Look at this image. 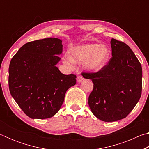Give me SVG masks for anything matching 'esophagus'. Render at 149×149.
Instances as JSON below:
<instances>
[{"label": "esophagus", "instance_id": "obj_1", "mask_svg": "<svg viewBox=\"0 0 149 149\" xmlns=\"http://www.w3.org/2000/svg\"><path fill=\"white\" fill-rule=\"evenodd\" d=\"M83 79H84V78H83L82 76H81V75H78V76L77 77V83L81 82Z\"/></svg>", "mask_w": 149, "mask_h": 149}]
</instances>
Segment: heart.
<instances>
[{"label": "heart", "mask_w": 149, "mask_h": 149, "mask_svg": "<svg viewBox=\"0 0 149 149\" xmlns=\"http://www.w3.org/2000/svg\"><path fill=\"white\" fill-rule=\"evenodd\" d=\"M110 49L107 45L97 43L85 44L74 48L64 59L65 64L72 66L74 63L85 62L89 71H99L104 66L110 56Z\"/></svg>", "instance_id": "obj_1"}]
</instances>
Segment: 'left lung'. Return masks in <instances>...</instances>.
I'll list each match as a JSON object with an SVG mask.
<instances>
[{
  "mask_svg": "<svg viewBox=\"0 0 149 149\" xmlns=\"http://www.w3.org/2000/svg\"><path fill=\"white\" fill-rule=\"evenodd\" d=\"M112 55L107 65L97 73H83L91 79L90 109L104 122L125 118L137 104L142 91V67L127 45L116 39L110 41Z\"/></svg>",
  "mask_w": 149,
  "mask_h": 149,
  "instance_id": "1",
  "label": "left lung"
}]
</instances>
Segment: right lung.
Here are the masks:
<instances>
[{
	"label": "right lung",
	"instance_id": "1",
	"mask_svg": "<svg viewBox=\"0 0 149 149\" xmlns=\"http://www.w3.org/2000/svg\"><path fill=\"white\" fill-rule=\"evenodd\" d=\"M62 53L61 40L50 37L25 44L10 63V92L32 119L54 116L67 90L76 84V75L63 74L56 66Z\"/></svg>",
	"mask_w": 149,
	"mask_h": 149
}]
</instances>
